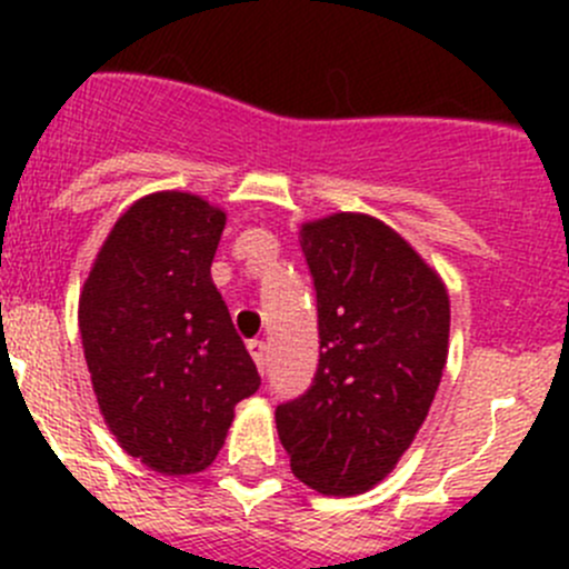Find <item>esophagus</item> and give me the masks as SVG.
<instances>
[{"label":"esophagus","mask_w":569,"mask_h":569,"mask_svg":"<svg viewBox=\"0 0 569 569\" xmlns=\"http://www.w3.org/2000/svg\"><path fill=\"white\" fill-rule=\"evenodd\" d=\"M248 352H250V358L256 360V366H258V371H261L263 375V366H267V343L263 341H248Z\"/></svg>","instance_id":"obj_1"}]
</instances>
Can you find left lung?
<instances>
[{"mask_svg": "<svg viewBox=\"0 0 569 569\" xmlns=\"http://www.w3.org/2000/svg\"><path fill=\"white\" fill-rule=\"evenodd\" d=\"M300 248L317 289L319 369L274 423L297 479L360 496L391 473L432 407L449 291L405 237L358 211L302 222Z\"/></svg>", "mask_w": 569, "mask_h": 569, "instance_id": "1", "label": "left lung"}]
</instances>
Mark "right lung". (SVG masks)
<instances>
[{
    "label": "right lung",
    "mask_w": 569,
    "mask_h": 569,
    "mask_svg": "<svg viewBox=\"0 0 569 569\" xmlns=\"http://www.w3.org/2000/svg\"><path fill=\"white\" fill-rule=\"evenodd\" d=\"M226 211L200 194L134 200L79 295V332L104 423L120 449L164 476L214 462L233 407L261 386L211 261Z\"/></svg>",
    "instance_id": "1"
}]
</instances>
